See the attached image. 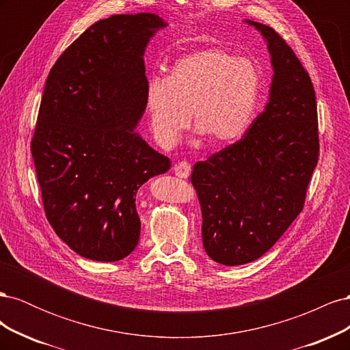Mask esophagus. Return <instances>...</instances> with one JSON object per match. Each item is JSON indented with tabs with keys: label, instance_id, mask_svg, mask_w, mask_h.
Instances as JSON below:
<instances>
[{
	"label": "esophagus",
	"instance_id": "esophagus-1",
	"mask_svg": "<svg viewBox=\"0 0 350 350\" xmlns=\"http://www.w3.org/2000/svg\"><path fill=\"white\" fill-rule=\"evenodd\" d=\"M174 172L176 176L179 178H188L189 174H191V165H189L188 162L183 161V162H178L175 163L174 166Z\"/></svg>",
	"mask_w": 350,
	"mask_h": 350
}]
</instances>
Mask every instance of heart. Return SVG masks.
Segmentation results:
<instances>
[{"mask_svg":"<svg viewBox=\"0 0 350 350\" xmlns=\"http://www.w3.org/2000/svg\"><path fill=\"white\" fill-rule=\"evenodd\" d=\"M260 71L248 58L211 48L179 58L165 79L146 89V109L156 142L172 147L188 129L210 144L234 142L247 131L260 98Z\"/></svg>","mask_w":350,"mask_h":350,"instance_id":"obj_1","label":"heart"}]
</instances>
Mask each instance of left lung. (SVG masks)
Wrapping results in <instances>:
<instances>
[{
    "instance_id": "1",
    "label": "left lung",
    "mask_w": 350,
    "mask_h": 350,
    "mask_svg": "<svg viewBox=\"0 0 350 350\" xmlns=\"http://www.w3.org/2000/svg\"><path fill=\"white\" fill-rule=\"evenodd\" d=\"M267 40L270 99L237 143L197 162L191 174L203 216V247L225 266L260 258L305 203L319 162V118L310 74L271 27L245 20Z\"/></svg>"
}]
</instances>
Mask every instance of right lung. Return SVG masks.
I'll list each match as a JSON object with an SVG mask.
<instances>
[{"label": "right lung", "mask_w": 350, "mask_h": 350, "mask_svg": "<svg viewBox=\"0 0 350 350\" xmlns=\"http://www.w3.org/2000/svg\"><path fill=\"white\" fill-rule=\"evenodd\" d=\"M152 13L99 20L51 68L30 152L46 219L79 256L118 261L140 238L139 188L171 161L134 129L146 109Z\"/></svg>", "instance_id": "right-lung-1"}]
</instances>
